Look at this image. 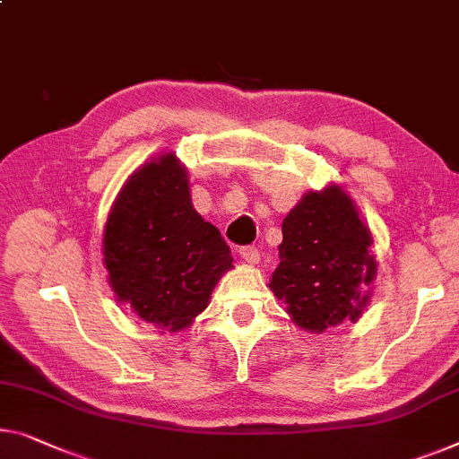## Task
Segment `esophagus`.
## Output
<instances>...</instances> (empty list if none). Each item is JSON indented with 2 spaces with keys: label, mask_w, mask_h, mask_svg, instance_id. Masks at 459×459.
<instances>
[{
  "label": "esophagus",
  "mask_w": 459,
  "mask_h": 459,
  "mask_svg": "<svg viewBox=\"0 0 459 459\" xmlns=\"http://www.w3.org/2000/svg\"><path fill=\"white\" fill-rule=\"evenodd\" d=\"M238 255H241V259H245V262L251 265L259 264V251H257V247H253V245H247V247L238 249Z\"/></svg>",
  "instance_id": "34e87169"
}]
</instances>
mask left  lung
<instances>
[{
	"mask_svg": "<svg viewBox=\"0 0 459 459\" xmlns=\"http://www.w3.org/2000/svg\"><path fill=\"white\" fill-rule=\"evenodd\" d=\"M371 245V230L346 191H309L284 218L270 289L307 332L357 321L377 273Z\"/></svg>",
	"mask_w": 459,
	"mask_h": 459,
	"instance_id": "1",
	"label": "left lung"
}]
</instances>
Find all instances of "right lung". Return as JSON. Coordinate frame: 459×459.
Segmentation results:
<instances>
[{
	"instance_id": "1",
	"label": "right lung",
	"mask_w": 459,
	"mask_h": 459,
	"mask_svg": "<svg viewBox=\"0 0 459 459\" xmlns=\"http://www.w3.org/2000/svg\"><path fill=\"white\" fill-rule=\"evenodd\" d=\"M102 255L119 303L167 332L191 325L232 268L229 245L195 212L187 170L173 152L129 177L108 212Z\"/></svg>"
}]
</instances>
